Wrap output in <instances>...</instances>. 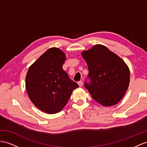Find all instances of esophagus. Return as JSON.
<instances>
[{
  "instance_id": "34e87169",
  "label": "esophagus",
  "mask_w": 147,
  "mask_h": 147,
  "mask_svg": "<svg viewBox=\"0 0 147 147\" xmlns=\"http://www.w3.org/2000/svg\"><path fill=\"white\" fill-rule=\"evenodd\" d=\"M78 85L80 86V87H81V86L83 85V82H82L81 81H79L78 82Z\"/></svg>"
}]
</instances>
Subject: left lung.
Instances as JSON below:
<instances>
[{
	"label": "left lung",
	"instance_id": "8db88e82",
	"mask_svg": "<svg viewBox=\"0 0 147 147\" xmlns=\"http://www.w3.org/2000/svg\"><path fill=\"white\" fill-rule=\"evenodd\" d=\"M87 63L91 84L84 86L96 102L104 107L114 106L125 95L130 83V70L123 60L102 45L82 51Z\"/></svg>",
	"mask_w": 147,
	"mask_h": 147
}]
</instances>
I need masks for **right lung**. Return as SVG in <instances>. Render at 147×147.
Listing matches in <instances>:
<instances>
[{
    "label": "right lung",
    "instance_id": "obj_1",
    "mask_svg": "<svg viewBox=\"0 0 147 147\" xmlns=\"http://www.w3.org/2000/svg\"><path fill=\"white\" fill-rule=\"evenodd\" d=\"M66 59L60 49L49 48L29 67L26 75L25 87L30 99L49 114L61 111L73 90L79 87L63 69Z\"/></svg>",
    "mask_w": 147,
    "mask_h": 147
}]
</instances>
